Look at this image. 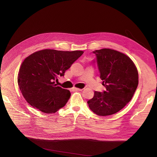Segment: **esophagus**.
Here are the masks:
<instances>
[{"instance_id":"esophagus-1","label":"esophagus","mask_w":157,"mask_h":157,"mask_svg":"<svg viewBox=\"0 0 157 157\" xmlns=\"http://www.w3.org/2000/svg\"><path fill=\"white\" fill-rule=\"evenodd\" d=\"M83 89L80 88H73V91H82Z\"/></svg>"}]
</instances>
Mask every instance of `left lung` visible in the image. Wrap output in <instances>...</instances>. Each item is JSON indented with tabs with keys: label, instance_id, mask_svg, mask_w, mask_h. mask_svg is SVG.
Here are the masks:
<instances>
[{
	"label": "left lung",
	"instance_id": "left-lung-1",
	"mask_svg": "<svg viewBox=\"0 0 157 157\" xmlns=\"http://www.w3.org/2000/svg\"><path fill=\"white\" fill-rule=\"evenodd\" d=\"M96 55L102 85L106 90L94 92L87 103L91 111L99 116L113 115L131 101L138 85V73L128 56L113 49L92 52Z\"/></svg>",
	"mask_w": 157,
	"mask_h": 157
}]
</instances>
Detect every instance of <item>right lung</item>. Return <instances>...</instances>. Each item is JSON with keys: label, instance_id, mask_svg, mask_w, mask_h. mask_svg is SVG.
I'll use <instances>...</instances> for the list:
<instances>
[{"label": "right lung", "instance_id": "1", "mask_svg": "<svg viewBox=\"0 0 157 157\" xmlns=\"http://www.w3.org/2000/svg\"><path fill=\"white\" fill-rule=\"evenodd\" d=\"M84 53L44 49L30 55L21 65L18 85L29 105L45 113H55L71 96L69 90L57 86L55 81Z\"/></svg>", "mask_w": 157, "mask_h": 157}]
</instances>
